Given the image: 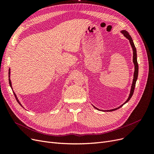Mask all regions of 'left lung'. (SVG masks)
<instances>
[{
  "mask_svg": "<svg viewBox=\"0 0 154 154\" xmlns=\"http://www.w3.org/2000/svg\"><path fill=\"white\" fill-rule=\"evenodd\" d=\"M122 33L123 34V35L126 37V38H128L129 40V42L130 43V45H131L132 48V50H133V62L134 63V66H135V71H134V79H133V82H132V87H131V91H130V95H129V97L127 99V100L126 101L125 103L123 104H122V105H121L120 106H119L118 108H116V109H112V110H105V111H114V110H117L119 108H121L123 105H125L126 103H127V102L130 100V98H131L133 94H134V88H135V86H136V81H137V76H138V70H139V67H138V63H137V51H136V47H135V45L133 42V40H132V37L130 36V35H129L128 32L127 31H122ZM94 107L95 109H96L97 110H100L96 108V107L94 106H93Z\"/></svg>",
  "mask_w": 154,
  "mask_h": 154,
  "instance_id": "1",
  "label": "left lung"
}]
</instances>
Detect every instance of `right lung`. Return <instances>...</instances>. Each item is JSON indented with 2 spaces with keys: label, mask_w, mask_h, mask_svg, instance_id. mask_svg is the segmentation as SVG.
Segmentation results:
<instances>
[{
  "label": "right lung",
  "mask_w": 154,
  "mask_h": 154,
  "mask_svg": "<svg viewBox=\"0 0 154 154\" xmlns=\"http://www.w3.org/2000/svg\"><path fill=\"white\" fill-rule=\"evenodd\" d=\"M10 74V70H9V74ZM9 77H10V76H9ZM9 83H10V87H11V80H10V78H9ZM11 88H12V87H11ZM13 94H14V95H15V98H16V100H17V101L18 103H19V104L21 105V104L20 103V102L18 101V99H17V96H16V94H15V93H13ZM21 106H22V105H21Z\"/></svg>",
  "instance_id": "obj_1"
}]
</instances>
